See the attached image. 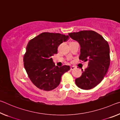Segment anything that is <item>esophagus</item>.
Listing matches in <instances>:
<instances>
[{
    "label": "esophagus",
    "instance_id": "obj_1",
    "mask_svg": "<svg viewBox=\"0 0 120 120\" xmlns=\"http://www.w3.org/2000/svg\"><path fill=\"white\" fill-rule=\"evenodd\" d=\"M75 68H76V67H75L71 66V68H70V70H73L75 69Z\"/></svg>",
    "mask_w": 120,
    "mask_h": 120
}]
</instances>
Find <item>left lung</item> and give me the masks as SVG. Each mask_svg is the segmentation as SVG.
Listing matches in <instances>:
<instances>
[{
	"label": "left lung",
	"instance_id": "8db88e82",
	"mask_svg": "<svg viewBox=\"0 0 120 120\" xmlns=\"http://www.w3.org/2000/svg\"><path fill=\"white\" fill-rule=\"evenodd\" d=\"M68 34L80 44L79 59L88 61V67L82 70V76L75 80L76 84L82 89L93 88L101 82L108 71L110 64L108 42L94 31H81Z\"/></svg>",
	"mask_w": 120,
	"mask_h": 120
}]
</instances>
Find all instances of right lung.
Returning a JSON list of instances; mask_svg holds the SVG:
<instances>
[{
  "label": "right lung",
  "mask_w": 120,
  "mask_h": 120,
  "mask_svg": "<svg viewBox=\"0 0 120 120\" xmlns=\"http://www.w3.org/2000/svg\"><path fill=\"white\" fill-rule=\"evenodd\" d=\"M68 35L44 32L32 38L26 47L24 65L33 84L40 89L53 90L60 84L64 72L70 66H56L52 56L58 53V47L69 38Z\"/></svg>",
  "instance_id": "1"
}]
</instances>
